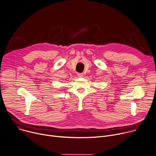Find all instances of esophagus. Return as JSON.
<instances>
[{
	"mask_svg": "<svg viewBox=\"0 0 156 156\" xmlns=\"http://www.w3.org/2000/svg\"><path fill=\"white\" fill-rule=\"evenodd\" d=\"M77 75H78V76L80 77V78H82V77H83V76H84L82 73H78L77 74Z\"/></svg>",
	"mask_w": 156,
	"mask_h": 156,
	"instance_id": "34e87169",
	"label": "esophagus"
}]
</instances>
